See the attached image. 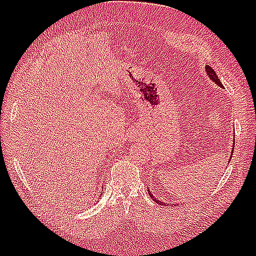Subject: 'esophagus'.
<instances>
[{
	"label": "esophagus",
	"mask_w": 256,
	"mask_h": 256,
	"mask_svg": "<svg viewBox=\"0 0 256 256\" xmlns=\"http://www.w3.org/2000/svg\"><path fill=\"white\" fill-rule=\"evenodd\" d=\"M134 138V136H133V138Z\"/></svg>",
	"instance_id": "34e87169"
}]
</instances>
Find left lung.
<instances>
[{"label":"left lung","mask_w":256,"mask_h":256,"mask_svg":"<svg viewBox=\"0 0 256 256\" xmlns=\"http://www.w3.org/2000/svg\"><path fill=\"white\" fill-rule=\"evenodd\" d=\"M206 74H208V77H209V79L211 80V81H214V82L216 84V86H219L220 88H224V84H221V81H220V79L218 78V76H216V72L214 69H212L210 66H208V64H206ZM233 142H234V140H233ZM232 148H234V144L232 145ZM231 155H233V148H232V152H231ZM232 158V156H230V160ZM230 162V160H229ZM228 165H229V162H228ZM148 194H150V198L153 199L155 202H157V204H162V206H165V202H162V201H160L158 199H156L154 196H153V194L150 192V189H148Z\"/></svg>","instance_id":"obj_1"}]
</instances>
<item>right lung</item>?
Masks as SVG:
<instances>
[{
    "instance_id": "1",
    "label": "right lung",
    "mask_w": 256,
    "mask_h": 256,
    "mask_svg": "<svg viewBox=\"0 0 256 256\" xmlns=\"http://www.w3.org/2000/svg\"><path fill=\"white\" fill-rule=\"evenodd\" d=\"M101 194H102V192H101ZM101 194H100V198H101Z\"/></svg>"
}]
</instances>
